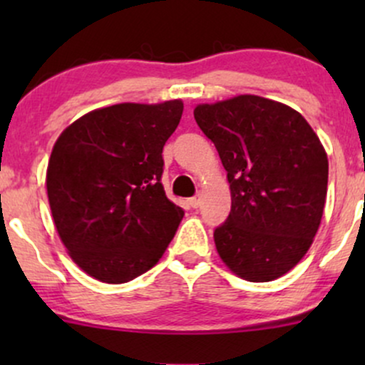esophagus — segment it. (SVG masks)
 <instances>
[{"instance_id": "1", "label": "esophagus", "mask_w": 365, "mask_h": 365, "mask_svg": "<svg viewBox=\"0 0 365 365\" xmlns=\"http://www.w3.org/2000/svg\"><path fill=\"white\" fill-rule=\"evenodd\" d=\"M200 202H202V197H200V195H195V197H192V199H188V204H190V206L194 209L199 207Z\"/></svg>"}]
</instances>
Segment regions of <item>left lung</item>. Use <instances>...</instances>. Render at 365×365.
<instances>
[{"label":"left lung","instance_id":"left-lung-1","mask_svg":"<svg viewBox=\"0 0 365 365\" xmlns=\"http://www.w3.org/2000/svg\"><path fill=\"white\" fill-rule=\"evenodd\" d=\"M194 118L232 192L215 230L217 254L247 282H273L307 254L321 225L328 156L319 137L293 108L250 94L199 104Z\"/></svg>","mask_w":365,"mask_h":365}]
</instances>
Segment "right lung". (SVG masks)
Returning <instances> with one entry per match:
<instances>
[{
  "label": "right lung",
  "mask_w": 365,
  "mask_h": 365,
  "mask_svg": "<svg viewBox=\"0 0 365 365\" xmlns=\"http://www.w3.org/2000/svg\"><path fill=\"white\" fill-rule=\"evenodd\" d=\"M182 113L180 99L113 104L58 137L46 173L49 207L70 257L92 278H137L177 233L183 209L166 197L161 175Z\"/></svg>",
  "instance_id": "right-lung-1"
}]
</instances>
